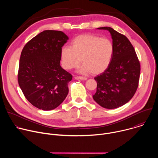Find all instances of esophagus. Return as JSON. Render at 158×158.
<instances>
[{"label":"esophagus","instance_id":"esophagus-1","mask_svg":"<svg viewBox=\"0 0 158 158\" xmlns=\"http://www.w3.org/2000/svg\"><path fill=\"white\" fill-rule=\"evenodd\" d=\"M75 79H81L82 81H85L87 78L86 77H82V76H76Z\"/></svg>","mask_w":158,"mask_h":158}]
</instances>
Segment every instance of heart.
Masks as SVG:
<instances>
[{"label":"heart","instance_id":"1","mask_svg":"<svg viewBox=\"0 0 158 158\" xmlns=\"http://www.w3.org/2000/svg\"><path fill=\"white\" fill-rule=\"evenodd\" d=\"M114 52V45L108 39L91 34L76 37L71 48H63L60 51L61 63L66 70L76 69L82 62L81 71L99 74L110 64Z\"/></svg>","mask_w":158,"mask_h":158}]
</instances>
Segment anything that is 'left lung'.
<instances>
[{"label": "left lung", "mask_w": 158, "mask_h": 158, "mask_svg": "<svg viewBox=\"0 0 158 158\" xmlns=\"http://www.w3.org/2000/svg\"><path fill=\"white\" fill-rule=\"evenodd\" d=\"M114 52L108 68L94 77L97 91L93 99L101 106L115 109L129 102L136 93L139 85L141 65L136 51L129 39L109 27Z\"/></svg>", "instance_id": "8db88e82"}]
</instances>
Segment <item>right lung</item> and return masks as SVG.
Returning <instances> with one entry per match:
<instances>
[{"label": "right lung", "instance_id": "1", "mask_svg": "<svg viewBox=\"0 0 158 158\" xmlns=\"http://www.w3.org/2000/svg\"><path fill=\"white\" fill-rule=\"evenodd\" d=\"M68 39L62 31H44L22 51L19 85L27 101L39 109L56 108L68 94L73 76L60 65L62 47Z\"/></svg>", "mask_w": 158, "mask_h": 158}]
</instances>
